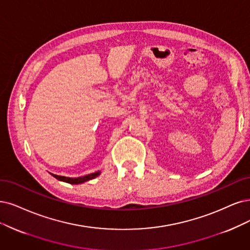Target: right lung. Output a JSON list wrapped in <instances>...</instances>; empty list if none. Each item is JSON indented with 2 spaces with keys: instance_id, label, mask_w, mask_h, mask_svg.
<instances>
[{
  "instance_id": "1",
  "label": "right lung",
  "mask_w": 250,
  "mask_h": 250,
  "mask_svg": "<svg viewBox=\"0 0 250 250\" xmlns=\"http://www.w3.org/2000/svg\"><path fill=\"white\" fill-rule=\"evenodd\" d=\"M51 175L54 178H57L58 180H61V181H63V182H68V183H71V184H80V183H83L84 181L96 178L98 175H100V172L91 173V174L85 175V176L79 177V178H69V177H64V176H59V175H54V174H51Z\"/></svg>"
}]
</instances>
